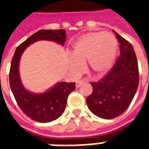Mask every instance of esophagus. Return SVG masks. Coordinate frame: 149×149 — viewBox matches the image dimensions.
Masks as SVG:
<instances>
[{
	"mask_svg": "<svg viewBox=\"0 0 149 149\" xmlns=\"http://www.w3.org/2000/svg\"><path fill=\"white\" fill-rule=\"evenodd\" d=\"M84 82H85V81H84V80H81V81H77V82H76V87L79 88L80 86H81V84H84Z\"/></svg>",
	"mask_w": 149,
	"mask_h": 149,
	"instance_id": "obj_1",
	"label": "esophagus"
}]
</instances>
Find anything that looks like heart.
I'll return each instance as SVG.
<instances>
[{
    "instance_id": "heart-1",
    "label": "heart",
    "mask_w": 149,
    "mask_h": 149,
    "mask_svg": "<svg viewBox=\"0 0 149 149\" xmlns=\"http://www.w3.org/2000/svg\"><path fill=\"white\" fill-rule=\"evenodd\" d=\"M118 49L117 40L109 33H88L72 43L69 68L73 74L82 70V64L88 61V68L94 75L106 73L115 60Z\"/></svg>"
}]
</instances>
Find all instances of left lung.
<instances>
[{
	"label": "left lung",
	"mask_w": 149,
	"mask_h": 149,
	"mask_svg": "<svg viewBox=\"0 0 149 149\" xmlns=\"http://www.w3.org/2000/svg\"><path fill=\"white\" fill-rule=\"evenodd\" d=\"M120 43V55L108 74L93 82V93L86 99L91 112L98 117L113 119L125 112L137 90L139 71L134 49L113 30Z\"/></svg>",
	"instance_id": "8db88e82"
}]
</instances>
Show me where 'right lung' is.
Listing matches in <instances>:
<instances>
[{
	"label": "right lung",
	"instance_id": "add662e5",
	"mask_svg": "<svg viewBox=\"0 0 149 149\" xmlns=\"http://www.w3.org/2000/svg\"><path fill=\"white\" fill-rule=\"evenodd\" d=\"M65 29H41L33 34L18 46L12 59L9 84L18 105L25 115L35 121L48 123L55 120L65 112L69 94L75 90V82H57L44 93H35L22 84L19 66L21 56L29 46L39 40H50L64 45L66 41Z\"/></svg>",
	"mask_w": 149,
	"mask_h": 149
}]
</instances>
